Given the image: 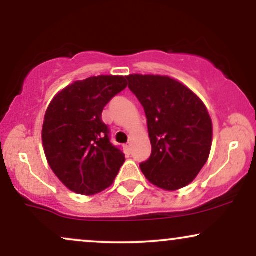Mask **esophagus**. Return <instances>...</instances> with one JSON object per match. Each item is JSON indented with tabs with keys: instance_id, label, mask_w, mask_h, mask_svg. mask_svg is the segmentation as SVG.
Returning a JSON list of instances; mask_svg holds the SVG:
<instances>
[{
	"instance_id": "esophagus-1",
	"label": "esophagus",
	"mask_w": 256,
	"mask_h": 256,
	"mask_svg": "<svg viewBox=\"0 0 256 256\" xmlns=\"http://www.w3.org/2000/svg\"><path fill=\"white\" fill-rule=\"evenodd\" d=\"M125 152L128 155H130L131 154V146L130 144H126L125 146Z\"/></svg>"
}]
</instances>
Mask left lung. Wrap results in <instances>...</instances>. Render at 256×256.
<instances>
[{"label":"left lung","mask_w":256,"mask_h":256,"mask_svg":"<svg viewBox=\"0 0 256 256\" xmlns=\"http://www.w3.org/2000/svg\"><path fill=\"white\" fill-rule=\"evenodd\" d=\"M128 88L143 106L152 155L140 165L155 186L174 192L198 177L210 158L213 125L201 98L167 76L130 74Z\"/></svg>","instance_id":"left-lung-1"}]
</instances>
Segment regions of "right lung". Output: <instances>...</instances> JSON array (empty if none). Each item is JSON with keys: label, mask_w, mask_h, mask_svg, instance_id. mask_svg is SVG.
Wrapping results in <instances>:
<instances>
[{"label": "right lung", "mask_w": 256, "mask_h": 256, "mask_svg": "<svg viewBox=\"0 0 256 256\" xmlns=\"http://www.w3.org/2000/svg\"><path fill=\"white\" fill-rule=\"evenodd\" d=\"M122 76H98L58 91L46 112L42 128L44 154L64 186L80 195H95L113 184L125 155L110 140L102 122L104 106L128 86Z\"/></svg>", "instance_id": "add662e5"}]
</instances>
